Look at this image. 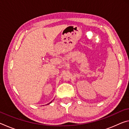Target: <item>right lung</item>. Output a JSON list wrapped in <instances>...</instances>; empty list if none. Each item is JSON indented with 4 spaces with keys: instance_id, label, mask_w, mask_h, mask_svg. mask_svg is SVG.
<instances>
[{
    "instance_id": "right-lung-1",
    "label": "right lung",
    "mask_w": 129,
    "mask_h": 129,
    "mask_svg": "<svg viewBox=\"0 0 129 129\" xmlns=\"http://www.w3.org/2000/svg\"><path fill=\"white\" fill-rule=\"evenodd\" d=\"M51 102H52V101H51V102H49V104H47V105H49V104H51Z\"/></svg>"
}]
</instances>
